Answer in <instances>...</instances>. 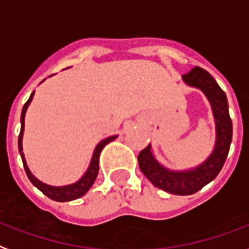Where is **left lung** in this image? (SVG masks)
<instances>
[{
  "mask_svg": "<svg viewBox=\"0 0 249 249\" xmlns=\"http://www.w3.org/2000/svg\"><path fill=\"white\" fill-rule=\"evenodd\" d=\"M182 80L186 86L201 90L211 104L215 126V142L211 155L196 166L173 170L156 159L153 148L149 144L139 153L138 161L142 173L153 186L169 194L187 196L201 190L219 174L230 151L232 123L226 94L208 71L194 67L190 72L183 75Z\"/></svg>",
  "mask_w": 249,
  "mask_h": 249,
  "instance_id": "left-lung-1",
  "label": "left lung"
}]
</instances>
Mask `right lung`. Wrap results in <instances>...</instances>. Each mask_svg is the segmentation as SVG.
I'll list each match as a JSON object with an SVG mask.
<instances>
[{"instance_id": "right-lung-1", "label": "right lung", "mask_w": 249, "mask_h": 249, "mask_svg": "<svg viewBox=\"0 0 249 249\" xmlns=\"http://www.w3.org/2000/svg\"><path fill=\"white\" fill-rule=\"evenodd\" d=\"M35 90L31 93L28 101L24 104V107L22 109V115H20V134H19L18 138V148L19 153H20V157H22L23 165H24V170H26V174L28 177V179L31 180V183L34 184L35 187H37L38 190L41 191L42 194L48 196L52 200L54 201H59V203H65V201H71V200H76V198L82 197L83 195H86L89 188L92 187V184L94 183L96 178H97L98 174V159H100V153L104 149V146L109 144L110 142H113L114 139L118 138V135H113V136H107V138L103 139L101 142H98L96 148H94L93 153H92V157H90V162L87 167L86 173L80 177V178L74 183H70V184H65V186H52V184H46V183L41 182L40 179H37L32 174V171L30 170V167L27 165L26 157H24V153H23V134H24V118H26L27 109L30 107L31 101L34 98Z\"/></svg>"}]
</instances>
